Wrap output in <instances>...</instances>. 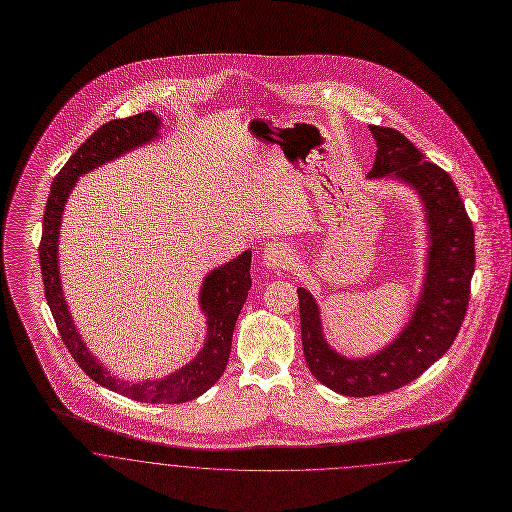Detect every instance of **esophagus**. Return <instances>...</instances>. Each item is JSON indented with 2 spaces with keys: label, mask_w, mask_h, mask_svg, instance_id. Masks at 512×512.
Instances as JSON below:
<instances>
[{
  "label": "esophagus",
  "mask_w": 512,
  "mask_h": 512,
  "mask_svg": "<svg viewBox=\"0 0 512 512\" xmlns=\"http://www.w3.org/2000/svg\"><path fill=\"white\" fill-rule=\"evenodd\" d=\"M263 257H265V263L271 267V269H286L288 265H292L294 261V253L292 249L283 243V241H271L267 243L265 251H263Z\"/></svg>",
  "instance_id": "obj_1"
}]
</instances>
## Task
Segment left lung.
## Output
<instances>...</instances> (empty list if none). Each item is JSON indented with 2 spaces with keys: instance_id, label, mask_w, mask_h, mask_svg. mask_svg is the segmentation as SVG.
<instances>
[{
  "instance_id": "1",
  "label": "left lung",
  "mask_w": 512,
  "mask_h": 512,
  "mask_svg": "<svg viewBox=\"0 0 512 512\" xmlns=\"http://www.w3.org/2000/svg\"><path fill=\"white\" fill-rule=\"evenodd\" d=\"M377 155L369 178H397L424 206L428 257L414 312L389 345L369 357H345L324 336L314 296L298 286L302 349L312 375L345 397L391 393L420 377L454 343L465 318L475 271V233L452 176L391 127L369 125Z\"/></svg>"
}]
</instances>
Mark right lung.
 Masks as SVG:
<instances>
[{
    "mask_svg": "<svg viewBox=\"0 0 512 512\" xmlns=\"http://www.w3.org/2000/svg\"><path fill=\"white\" fill-rule=\"evenodd\" d=\"M161 119L153 112L131 115L125 119H114L96 129L78 151L60 169L47 200L43 216V237L39 245L41 275L45 283V298L57 322L58 334L68 347L74 361L82 371L98 385L115 391L123 397L151 404H178L204 395L224 373L228 365L231 338L237 316L243 308L247 292L251 288V251H243L239 257L222 267H216L206 275L200 286V308L206 316L208 332L204 347L198 355L167 375L165 379L127 383L114 377L96 357L90 353L80 332L74 326L68 304L62 294L58 273V233L64 204L72 192L76 180L96 167L114 161L127 151H133L155 137H159Z\"/></svg>",
    "mask_w": 512,
    "mask_h": 512,
    "instance_id": "1",
    "label": "right lung"
}]
</instances>
